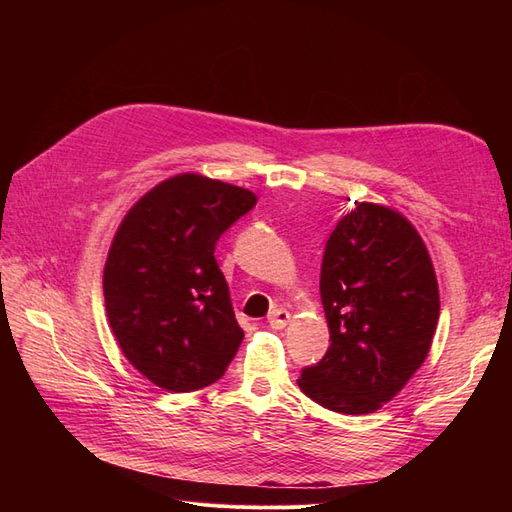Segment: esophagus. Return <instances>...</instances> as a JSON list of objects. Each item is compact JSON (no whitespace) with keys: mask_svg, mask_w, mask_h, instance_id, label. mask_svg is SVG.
Here are the masks:
<instances>
[{"mask_svg":"<svg viewBox=\"0 0 512 512\" xmlns=\"http://www.w3.org/2000/svg\"><path fill=\"white\" fill-rule=\"evenodd\" d=\"M269 327L271 329H284L286 324L290 322V312L288 309H284V307H277V309H273V312L269 314Z\"/></svg>","mask_w":512,"mask_h":512,"instance_id":"obj_1","label":"esophagus"}]
</instances>
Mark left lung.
Masks as SVG:
<instances>
[{"label": "left lung", "mask_w": 512, "mask_h": 512, "mask_svg": "<svg viewBox=\"0 0 512 512\" xmlns=\"http://www.w3.org/2000/svg\"><path fill=\"white\" fill-rule=\"evenodd\" d=\"M320 299L331 346L301 391L339 414L391 401L427 359L440 318L427 247L399 211L354 203L324 247Z\"/></svg>", "instance_id": "8db88e82"}]
</instances>
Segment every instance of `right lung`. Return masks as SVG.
<instances>
[{
	"mask_svg": "<svg viewBox=\"0 0 512 512\" xmlns=\"http://www.w3.org/2000/svg\"><path fill=\"white\" fill-rule=\"evenodd\" d=\"M256 200L239 185L181 173L138 198L115 232L106 318L130 365L164 391L205 389L235 359L243 329L213 252Z\"/></svg>",
	"mask_w": 512,
	"mask_h": 512,
	"instance_id": "add662e5",
	"label": "right lung"
}]
</instances>
